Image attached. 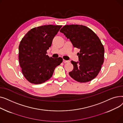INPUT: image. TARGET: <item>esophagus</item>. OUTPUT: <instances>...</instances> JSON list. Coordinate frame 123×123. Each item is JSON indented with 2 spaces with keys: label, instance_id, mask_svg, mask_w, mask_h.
<instances>
[{
  "label": "esophagus",
  "instance_id": "34e87169",
  "mask_svg": "<svg viewBox=\"0 0 123 123\" xmlns=\"http://www.w3.org/2000/svg\"><path fill=\"white\" fill-rule=\"evenodd\" d=\"M63 62L64 63H69L70 61H68V60H63Z\"/></svg>",
  "mask_w": 123,
  "mask_h": 123
}]
</instances>
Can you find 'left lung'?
<instances>
[{"label": "left lung", "mask_w": 123, "mask_h": 123, "mask_svg": "<svg viewBox=\"0 0 123 123\" xmlns=\"http://www.w3.org/2000/svg\"><path fill=\"white\" fill-rule=\"evenodd\" d=\"M69 39L74 47L80 49L79 61H71L74 68L69 75L81 83L89 82L98 75L104 63V48L99 38L88 27L67 25L60 30Z\"/></svg>", "instance_id": "1"}]
</instances>
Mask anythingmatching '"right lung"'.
I'll return each instance as SVG.
<instances>
[{"instance_id": "obj_1", "label": "right lung", "mask_w": 123, "mask_h": 123, "mask_svg": "<svg viewBox=\"0 0 123 123\" xmlns=\"http://www.w3.org/2000/svg\"><path fill=\"white\" fill-rule=\"evenodd\" d=\"M62 25H48L31 29L19 46V61L22 72L29 82L39 84L52 76L55 68L62 62L61 57L47 55L53 39Z\"/></svg>"}]
</instances>
